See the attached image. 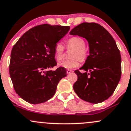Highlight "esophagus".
<instances>
[{
  "label": "esophagus",
  "instance_id": "esophagus-1",
  "mask_svg": "<svg viewBox=\"0 0 131 131\" xmlns=\"http://www.w3.org/2000/svg\"><path fill=\"white\" fill-rule=\"evenodd\" d=\"M72 72H73V71H72V70H67V74H70V73H72Z\"/></svg>",
  "mask_w": 131,
  "mask_h": 131
}]
</instances>
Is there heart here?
<instances>
[{
  "instance_id": "1",
  "label": "heart",
  "mask_w": 131,
  "mask_h": 131,
  "mask_svg": "<svg viewBox=\"0 0 131 131\" xmlns=\"http://www.w3.org/2000/svg\"><path fill=\"white\" fill-rule=\"evenodd\" d=\"M86 41L80 37H74L70 38L67 42V49H73L70 54L71 59L64 60L59 63V67L67 69L77 68L80 61H86L88 56V51L86 48ZM64 46L61 42L56 43L54 47V57L57 61H61L64 57Z\"/></svg>"
}]
</instances>
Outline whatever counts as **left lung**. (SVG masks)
<instances>
[{"mask_svg": "<svg viewBox=\"0 0 131 131\" xmlns=\"http://www.w3.org/2000/svg\"><path fill=\"white\" fill-rule=\"evenodd\" d=\"M70 35L88 40L90 55L84 65L75 70L78 80L74 91L81 100L97 104L109 98L121 76V57L116 41L105 28L96 23L84 22L74 27Z\"/></svg>", "mask_w": 131, "mask_h": 131, "instance_id": "left-lung-1", "label": "left lung"}]
</instances>
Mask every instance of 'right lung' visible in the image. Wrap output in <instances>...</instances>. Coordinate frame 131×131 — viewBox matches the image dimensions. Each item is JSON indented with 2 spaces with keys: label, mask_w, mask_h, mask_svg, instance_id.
<instances>
[{
  "label": "right lung",
  "mask_w": 131,
  "mask_h": 131,
  "mask_svg": "<svg viewBox=\"0 0 131 131\" xmlns=\"http://www.w3.org/2000/svg\"><path fill=\"white\" fill-rule=\"evenodd\" d=\"M69 26L42 24L26 31L11 51L9 73L14 88L21 98L30 104H40L53 96L59 81L67 70L57 65L56 43L68 33Z\"/></svg>",
  "instance_id": "right-lung-1"
}]
</instances>
